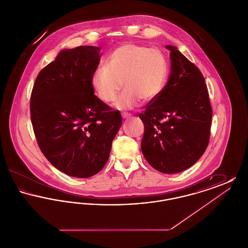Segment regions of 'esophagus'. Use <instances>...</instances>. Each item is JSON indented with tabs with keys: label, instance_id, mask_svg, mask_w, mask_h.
<instances>
[{
	"label": "esophagus",
	"instance_id": "1",
	"mask_svg": "<svg viewBox=\"0 0 248 248\" xmlns=\"http://www.w3.org/2000/svg\"><path fill=\"white\" fill-rule=\"evenodd\" d=\"M122 117L124 119L129 118V117H131V114L127 113V112H123L122 113Z\"/></svg>",
	"mask_w": 248,
	"mask_h": 248
}]
</instances>
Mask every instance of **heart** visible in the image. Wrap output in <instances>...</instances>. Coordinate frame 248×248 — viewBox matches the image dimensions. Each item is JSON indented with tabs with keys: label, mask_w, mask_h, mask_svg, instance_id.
<instances>
[{
	"label": "heart",
	"mask_w": 248,
	"mask_h": 248,
	"mask_svg": "<svg viewBox=\"0 0 248 248\" xmlns=\"http://www.w3.org/2000/svg\"><path fill=\"white\" fill-rule=\"evenodd\" d=\"M168 63L164 54L154 48L125 44L116 48L106 60V67L97 68L91 76L94 93L104 102L115 99L123 83L125 90L114 106L130 109L140 100L150 102L165 89Z\"/></svg>",
	"instance_id": "b5f03b06"
}]
</instances>
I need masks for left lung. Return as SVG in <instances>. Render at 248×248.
<instances>
[{"instance_id": "left-lung-1", "label": "left lung", "mask_w": 248, "mask_h": 248, "mask_svg": "<svg viewBox=\"0 0 248 248\" xmlns=\"http://www.w3.org/2000/svg\"><path fill=\"white\" fill-rule=\"evenodd\" d=\"M170 50L165 89L140 113L144 124L141 151L159 172L175 174L194 165L210 138L212 108L200 70L176 46Z\"/></svg>"}]
</instances>
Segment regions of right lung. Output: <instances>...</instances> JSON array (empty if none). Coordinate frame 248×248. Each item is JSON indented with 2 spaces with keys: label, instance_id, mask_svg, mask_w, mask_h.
I'll list each match as a JSON object with an SVG mask.
<instances>
[{
  "label": "right lung",
  "instance_id": "obj_1",
  "mask_svg": "<svg viewBox=\"0 0 248 248\" xmlns=\"http://www.w3.org/2000/svg\"><path fill=\"white\" fill-rule=\"evenodd\" d=\"M99 52L97 46L61 51L39 72L31 91L38 145L52 165L71 177H92L104 167L122 125L120 112L101 101L91 85Z\"/></svg>",
  "mask_w": 248,
  "mask_h": 248
}]
</instances>
